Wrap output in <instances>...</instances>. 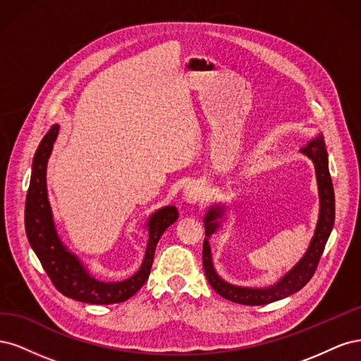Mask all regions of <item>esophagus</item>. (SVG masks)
<instances>
[{"instance_id":"esophagus-1","label":"esophagus","mask_w":361,"mask_h":361,"mask_svg":"<svg viewBox=\"0 0 361 361\" xmlns=\"http://www.w3.org/2000/svg\"><path fill=\"white\" fill-rule=\"evenodd\" d=\"M203 194H204V192H203V190L199 187V185L191 183V185H188L187 188H185L183 197H185V200H187L188 203H197V202L202 200Z\"/></svg>"}]
</instances>
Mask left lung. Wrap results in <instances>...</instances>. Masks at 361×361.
I'll return each instance as SVG.
<instances>
[{
	"instance_id": "1",
	"label": "left lung",
	"mask_w": 361,
	"mask_h": 361,
	"mask_svg": "<svg viewBox=\"0 0 361 361\" xmlns=\"http://www.w3.org/2000/svg\"><path fill=\"white\" fill-rule=\"evenodd\" d=\"M301 152L314 162L316 179H318L321 197L319 220L307 253H305L298 264L295 265L279 283H276L274 286L265 289L239 288L231 285V283H226L223 279L218 277L212 265L211 247L209 243H207V238H209L216 231L218 226H220V223L216 220L221 218L223 209L221 207H211V209L207 211V215L204 216V233L207 238H204L203 241V268L206 279L209 281L212 289L216 293H220L226 300L245 305H262L279 301L302 289L313 277L316 268H318L319 259L324 253L325 244L329 241V236L334 224V188L330 176L329 158H326V150L324 146L322 135L309 141V143L301 149Z\"/></svg>"
}]
</instances>
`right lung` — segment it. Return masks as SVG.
<instances>
[{
	"instance_id": "obj_1",
	"label": "right lung",
	"mask_w": 361,
	"mask_h": 361,
	"mask_svg": "<svg viewBox=\"0 0 361 361\" xmlns=\"http://www.w3.org/2000/svg\"><path fill=\"white\" fill-rule=\"evenodd\" d=\"M57 134L59 125H54L42 138L35 159H32L31 179L25 200V232L30 245L35 250L52 285L64 297L89 304H114L126 301L137 293L149 279L159 238L169 226L178 220L179 212L174 206H166L150 216L147 223L149 243L143 265L137 274L117 283L96 280L85 271L81 262L61 244L52 221L47 192V164Z\"/></svg>"
}]
</instances>
